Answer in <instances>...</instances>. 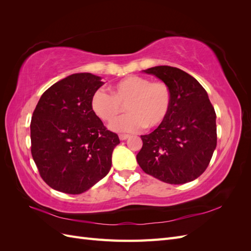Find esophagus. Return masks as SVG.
I'll list each match as a JSON object with an SVG mask.
<instances>
[{
  "label": "esophagus",
  "mask_w": 251,
  "mask_h": 251,
  "mask_svg": "<svg viewBox=\"0 0 251 251\" xmlns=\"http://www.w3.org/2000/svg\"><path fill=\"white\" fill-rule=\"evenodd\" d=\"M127 138H130V136H128V135H126V134H120L119 135V139L120 140H126Z\"/></svg>",
  "instance_id": "obj_1"
}]
</instances>
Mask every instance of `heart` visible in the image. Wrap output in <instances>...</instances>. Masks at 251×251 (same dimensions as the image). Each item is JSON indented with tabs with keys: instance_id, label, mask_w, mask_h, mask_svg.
<instances>
[{
	"instance_id": "b5f03b06",
	"label": "heart",
	"mask_w": 251,
	"mask_h": 251,
	"mask_svg": "<svg viewBox=\"0 0 251 251\" xmlns=\"http://www.w3.org/2000/svg\"><path fill=\"white\" fill-rule=\"evenodd\" d=\"M126 105L129 113L114 120L110 128L119 133H132L143 126L154 127L168 117L172 105L170 87L162 81L151 82L141 76H127L112 87V94L97 89L91 98V107L98 118L112 121Z\"/></svg>"
}]
</instances>
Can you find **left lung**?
Returning <instances> with one entry per match:
<instances>
[{"mask_svg": "<svg viewBox=\"0 0 251 251\" xmlns=\"http://www.w3.org/2000/svg\"><path fill=\"white\" fill-rule=\"evenodd\" d=\"M143 72L170 87L172 105L155 131L141 135L137 162L144 173L165 183H187L206 170L217 147L215 109L200 82L181 69L157 66Z\"/></svg>", "mask_w": 251, "mask_h": 251, "instance_id": "1", "label": "left lung"}]
</instances>
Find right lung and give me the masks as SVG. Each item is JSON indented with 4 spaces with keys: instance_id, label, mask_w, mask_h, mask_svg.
<instances>
[{
    "instance_id": "add662e5",
    "label": "right lung",
    "mask_w": 251,
    "mask_h": 251,
    "mask_svg": "<svg viewBox=\"0 0 251 251\" xmlns=\"http://www.w3.org/2000/svg\"><path fill=\"white\" fill-rule=\"evenodd\" d=\"M103 83L94 74H71L45 91L36 104L30 124L31 154L41 177L55 191L81 194L111 170L120 141L91 107Z\"/></svg>"
}]
</instances>
